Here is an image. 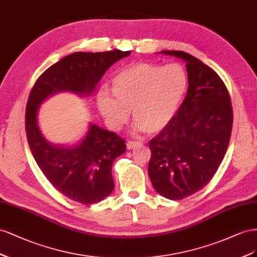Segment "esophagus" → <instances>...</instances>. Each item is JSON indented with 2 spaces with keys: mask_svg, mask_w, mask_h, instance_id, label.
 Wrapping results in <instances>:
<instances>
[{
  "mask_svg": "<svg viewBox=\"0 0 257 257\" xmlns=\"http://www.w3.org/2000/svg\"><path fill=\"white\" fill-rule=\"evenodd\" d=\"M142 143L141 142H138V141H128L127 142V149L128 150H133L135 148H137V146L141 145Z\"/></svg>",
  "mask_w": 257,
  "mask_h": 257,
  "instance_id": "esophagus-1",
  "label": "esophagus"
}]
</instances>
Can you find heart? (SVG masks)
<instances>
[{
    "label": "heart",
    "mask_w": 257,
    "mask_h": 257,
    "mask_svg": "<svg viewBox=\"0 0 257 257\" xmlns=\"http://www.w3.org/2000/svg\"><path fill=\"white\" fill-rule=\"evenodd\" d=\"M187 85L186 72L178 63L131 64L113 77V96L100 89L97 106L112 128L122 126L131 111L138 130L157 134L172 120Z\"/></svg>",
    "instance_id": "obj_1"
}]
</instances>
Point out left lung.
<instances>
[{
    "label": "left lung",
    "instance_id": "8db88e82",
    "mask_svg": "<svg viewBox=\"0 0 257 257\" xmlns=\"http://www.w3.org/2000/svg\"><path fill=\"white\" fill-rule=\"evenodd\" d=\"M161 54L186 62L188 89L172 120L150 141L149 175L158 194L181 200L214 177L229 144L232 106L214 70L185 51Z\"/></svg>",
    "mask_w": 257,
    "mask_h": 257
}]
</instances>
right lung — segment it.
Wrapping results in <instances>:
<instances>
[{"label":"right lung","instance_id":"obj_1","mask_svg":"<svg viewBox=\"0 0 257 257\" xmlns=\"http://www.w3.org/2000/svg\"><path fill=\"white\" fill-rule=\"evenodd\" d=\"M129 55L130 51L119 49L71 54L44 72L29 96L26 133L32 155L50 184L73 201L97 203L113 192L112 166L114 160L126 152V144L115 133L93 123H90L82 143L75 148L50 144L38 124L40 104L50 94L60 91L89 96L105 71Z\"/></svg>","mask_w":257,"mask_h":257}]
</instances>
